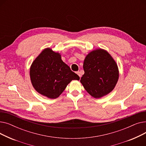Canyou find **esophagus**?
Masks as SVG:
<instances>
[{
    "label": "esophagus",
    "instance_id": "esophagus-1",
    "mask_svg": "<svg viewBox=\"0 0 146 146\" xmlns=\"http://www.w3.org/2000/svg\"><path fill=\"white\" fill-rule=\"evenodd\" d=\"M76 73H77L78 74V75L79 76V77H80H80H81V73H80V72H79V71H78V72H76Z\"/></svg>",
    "mask_w": 146,
    "mask_h": 146
}]
</instances>
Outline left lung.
I'll use <instances>...</instances> for the list:
<instances>
[{"label":"left lung","instance_id":"left-lung-1","mask_svg":"<svg viewBox=\"0 0 146 146\" xmlns=\"http://www.w3.org/2000/svg\"><path fill=\"white\" fill-rule=\"evenodd\" d=\"M83 67L85 74L80 82L92 97L101 98L115 87L119 78L118 67L107 51L98 48L90 51L84 60Z\"/></svg>","mask_w":146,"mask_h":146}]
</instances>
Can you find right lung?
Here are the masks:
<instances>
[{"label":"right lung","mask_w":146,"mask_h":146,"mask_svg":"<svg viewBox=\"0 0 146 146\" xmlns=\"http://www.w3.org/2000/svg\"><path fill=\"white\" fill-rule=\"evenodd\" d=\"M30 79L36 92L50 99L58 98L73 80L79 76L61 60L60 54L45 48L30 67Z\"/></svg>","instance_id":"add662e5"}]
</instances>
